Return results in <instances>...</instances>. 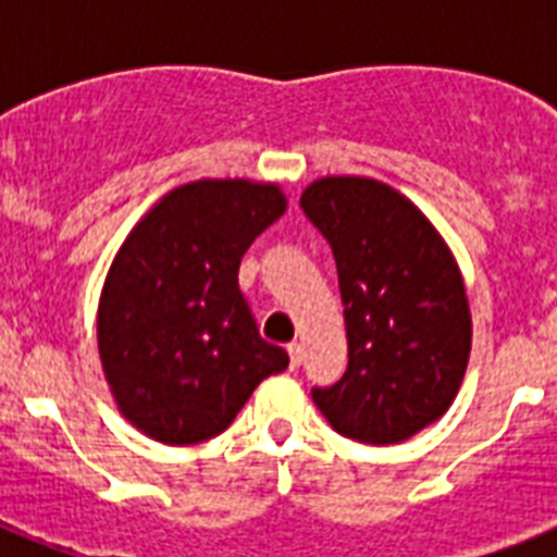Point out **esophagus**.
I'll return each mask as SVG.
<instances>
[{
  "instance_id": "obj_1",
  "label": "esophagus",
  "mask_w": 557,
  "mask_h": 557,
  "mask_svg": "<svg viewBox=\"0 0 557 557\" xmlns=\"http://www.w3.org/2000/svg\"><path fill=\"white\" fill-rule=\"evenodd\" d=\"M288 361H292V370L300 367V361H304V344H300V341H292V344H288Z\"/></svg>"
}]
</instances>
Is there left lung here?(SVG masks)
I'll use <instances>...</instances> for the list:
<instances>
[{"label":"left lung","instance_id":"8db88e82","mask_svg":"<svg viewBox=\"0 0 557 557\" xmlns=\"http://www.w3.org/2000/svg\"><path fill=\"white\" fill-rule=\"evenodd\" d=\"M300 208L335 257L349 341L347 372L312 387L314 405L349 440H410L466 375L471 314L457 262L413 201L372 178H321Z\"/></svg>","mask_w":557,"mask_h":557}]
</instances>
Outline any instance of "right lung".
<instances>
[{
  "mask_svg": "<svg viewBox=\"0 0 557 557\" xmlns=\"http://www.w3.org/2000/svg\"><path fill=\"white\" fill-rule=\"evenodd\" d=\"M283 210L274 185L193 182L121 245L100 295L98 349L121 413L152 440L216 436L262 379L288 367L239 292L245 251Z\"/></svg>",
  "mask_w": 557,
  "mask_h": 557,
  "instance_id": "obj_1",
  "label": "right lung"
}]
</instances>
